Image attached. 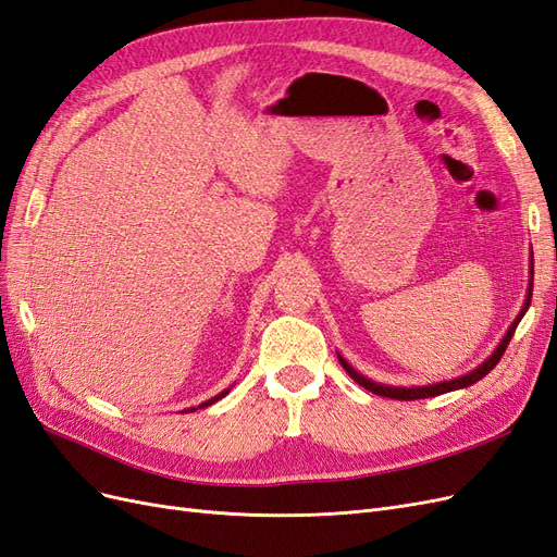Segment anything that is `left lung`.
I'll use <instances>...</instances> for the list:
<instances>
[{
  "label": "left lung",
  "mask_w": 557,
  "mask_h": 557,
  "mask_svg": "<svg viewBox=\"0 0 557 557\" xmlns=\"http://www.w3.org/2000/svg\"><path fill=\"white\" fill-rule=\"evenodd\" d=\"M532 281H534V260L530 258V285H528V295H525V301H522V309L518 311L516 320L511 323V327L507 330V334L502 336V342L497 344V348L487 356L476 369H471V372L458 376V379H450V381H440V383H430V385H411V387H404V385H385V383H376L372 379H367L364 374H360L358 369H352L348 364V360L342 356V352H336V358H339L342 367L348 372V376L360 383L362 387H367V391H372L374 395H381V397H393V399H423V397H436V395H444V393H450V391H460V387H467V385H474L476 381H481L487 372H493L495 364L499 362V358L504 356V350H507L511 336L518 327V323L522 320V315H525V311L530 309V301H532Z\"/></svg>",
  "instance_id": "left-lung-1"
}]
</instances>
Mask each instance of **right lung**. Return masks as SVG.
Segmentation results:
<instances>
[{
  "instance_id": "right-lung-1",
  "label": "right lung",
  "mask_w": 557,
  "mask_h": 557,
  "mask_svg": "<svg viewBox=\"0 0 557 557\" xmlns=\"http://www.w3.org/2000/svg\"><path fill=\"white\" fill-rule=\"evenodd\" d=\"M227 393H230V387H227V391H223V393H221V395H215V397H211V399H207V401H201V404H199V407H197V409H205V407H211V404H213V401H218V399H223V397H225V395H227ZM197 409H195V407H193V409H188V411H197Z\"/></svg>"
}]
</instances>
